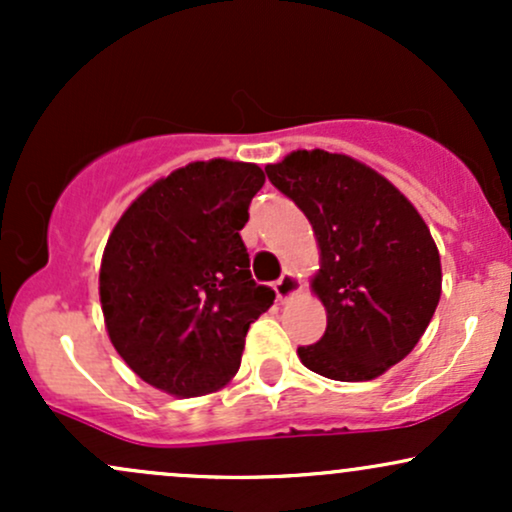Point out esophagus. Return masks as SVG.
Wrapping results in <instances>:
<instances>
[{
	"label": "esophagus",
	"mask_w": 512,
	"mask_h": 512,
	"mask_svg": "<svg viewBox=\"0 0 512 512\" xmlns=\"http://www.w3.org/2000/svg\"><path fill=\"white\" fill-rule=\"evenodd\" d=\"M274 291L279 301H286V298H291L293 293L301 291V279H298L293 272H284L274 281Z\"/></svg>",
	"instance_id": "esophagus-1"
}]
</instances>
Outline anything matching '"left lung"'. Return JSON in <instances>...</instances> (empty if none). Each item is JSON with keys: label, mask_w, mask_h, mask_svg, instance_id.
I'll return each instance as SVG.
<instances>
[{"label": "left lung", "mask_w": 512, "mask_h": 512, "mask_svg": "<svg viewBox=\"0 0 512 512\" xmlns=\"http://www.w3.org/2000/svg\"><path fill=\"white\" fill-rule=\"evenodd\" d=\"M264 173L308 216L322 255L313 289L327 330L298 358L330 380L378 378L436 313L443 279L431 231L392 182L344 154L293 151Z\"/></svg>", "instance_id": "1"}]
</instances>
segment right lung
<instances>
[{
  "label": "right lung",
  "instance_id": "obj_1",
  "mask_svg": "<svg viewBox=\"0 0 512 512\" xmlns=\"http://www.w3.org/2000/svg\"><path fill=\"white\" fill-rule=\"evenodd\" d=\"M262 185L255 163L197 161L154 182L117 221L101 305L110 342L144 383L197 397L238 373L245 334L274 303L240 238Z\"/></svg>",
  "mask_w": 512,
  "mask_h": 512
}]
</instances>
